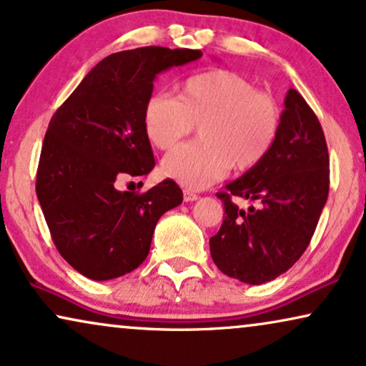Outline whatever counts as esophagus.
I'll list each match as a JSON object with an SVG mask.
<instances>
[{
	"label": "esophagus",
	"instance_id": "obj_1",
	"mask_svg": "<svg viewBox=\"0 0 366 366\" xmlns=\"http://www.w3.org/2000/svg\"><path fill=\"white\" fill-rule=\"evenodd\" d=\"M183 200L184 202H194V200H198V194L193 193V192H189V189H184V192H183Z\"/></svg>",
	"mask_w": 366,
	"mask_h": 366
}]
</instances>
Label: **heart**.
I'll list each match as a JSON object with an SVG mask.
<instances>
[{
	"label": "heart",
	"mask_w": 366,
	"mask_h": 366,
	"mask_svg": "<svg viewBox=\"0 0 366 366\" xmlns=\"http://www.w3.org/2000/svg\"><path fill=\"white\" fill-rule=\"evenodd\" d=\"M200 122L202 141L184 142L161 161V174L183 187L202 189L224 178L230 166L259 164L277 139L281 112L276 101L229 70L193 75L178 96L154 94L144 109L151 144L169 149Z\"/></svg>",
	"instance_id": "obj_1"
}]
</instances>
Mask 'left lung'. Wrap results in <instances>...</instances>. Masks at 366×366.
<instances>
[{"instance_id":"8db88e82","label":"left lung","mask_w":366,"mask_h":366,"mask_svg":"<svg viewBox=\"0 0 366 366\" xmlns=\"http://www.w3.org/2000/svg\"><path fill=\"white\" fill-rule=\"evenodd\" d=\"M330 156L316 114L296 89L284 99L277 139L259 164L217 193L224 224L210 239L213 262L240 282L264 284L305 254L328 200ZM232 196L260 201L240 211Z\"/></svg>"}]
</instances>
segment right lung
<instances>
[{"label":"right lung","instance_id":"right-lung-1","mask_svg":"<svg viewBox=\"0 0 366 366\" xmlns=\"http://www.w3.org/2000/svg\"><path fill=\"white\" fill-rule=\"evenodd\" d=\"M200 56V50L164 46L109 55L50 119L36 197L55 247L82 276L109 281L139 267L161 215L183 202L173 179L144 193L116 184L154 168L144 109L156 75Z\"/></svg>","mask_w":366,"mask_h":366}]
</instances>
